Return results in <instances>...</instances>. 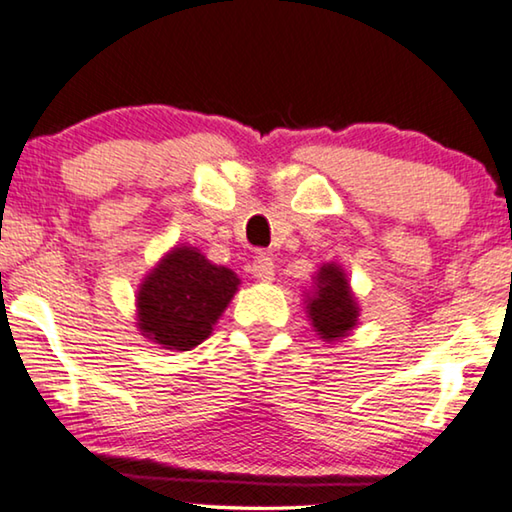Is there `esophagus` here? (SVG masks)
Segmentation results:
<instances>
[{
    "label": "esophagus",
    "instance_id": "1",
    "mask_svg": "<svg viewBox=\"0 0 512 512\" xmlns=\"http://www.w3.org/2000/svg\"><path fill=\"white\" fill-rule=\"evenodd\" d=\"M251 274H254L258 281L270 283L274 279V263H272V258L265 256V254L256 256V261L251 263Z\"/></svg>",
    "mask_w": 512,
    "mask_h": 512
}]
</instances>
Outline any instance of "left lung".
Masks as SVG:
<instances>
[{"label": "left lung", "mask_w": 512, "mask_h": 512, "mask_svg": "<svg viewBox=\"0 0 512 512\" xmlns=\"http://www.w3.org/2000/svg\"><path fill=\"white\" fill-rule=\"evenodd\" d=\"M304 297L306 318L322 341H343L359 325L361 309L357 297L350 288L348 274L338 263H322L313 274V290Z\"/></svg>", "instance_id": "left-lung-1"}]
</instances>
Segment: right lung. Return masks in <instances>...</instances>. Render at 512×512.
Segmentation results:
<instances>
[{"instance_id": "obj_1", "label": "right lung", "mask_w": 512, "mask_h": 512, "mask_svg": "<svg viewBox=\"0 0 512 512\" xmlns=\"http://www.w3.org/2000/svg\"><path fill=\"white\" fill-rule=\"evenodd\" d=\"M238 286L229 267L210 263L192 245H176L139 283L137 329L164 350H192L212 334Z\"/></svg>"}]
</instances>
